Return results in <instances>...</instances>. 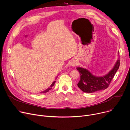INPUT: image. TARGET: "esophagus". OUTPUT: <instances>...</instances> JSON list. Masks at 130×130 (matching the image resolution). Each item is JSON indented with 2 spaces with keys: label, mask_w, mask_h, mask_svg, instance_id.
<instances>
[{
  "label": "esophagus",
  "mask_w": 130,
  "mask_h": 130,
  "mask_svg": "<svg viewBox=\"0 0 130 130\" xmlns=\"http://www.w3.org/2000/svg\"><path fill=\"white\" fill-rule=\"evenodd\" d=\"M71 65L72 66H75L77 65V62L75 61H72L71 62Z\"/></svg>",
  "instance_id": "esophagus-1"
}]
</instances>
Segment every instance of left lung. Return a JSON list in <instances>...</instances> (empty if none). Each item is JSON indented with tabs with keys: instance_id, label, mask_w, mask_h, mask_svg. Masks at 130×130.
I'll list each match as a JSON object with an SVG mask.
<instances>
[{
	"instance_id": "1",
	"label": "left lung",
	"mask_w": 130,
	"mask_h": 130,
	"mask_svg": "<svg viewBox=\"0 0 130 130\" xmlns=\"http://www.w3.org/2000/svg\"><path fill=\"white\" fill-rule=\"evenodd\" d=\"M120 63V60L118 59L113 69L104 76H96L86 69L76 68L81 75L80 80L77 84L78 87L85 93H94L106 89L118 70Z\"/></svg>"
}]
</instances>
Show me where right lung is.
<instances>
[{
	"label": "right lung",
	"mask_w": 130,
	"mask_h": 130,
	"mask_svg": "<svg viewBox=\"0 0 130 130\" xmlns=\"http://www.w3.org/2000/svg\"><path fill=\"white\" fill-rule=\"evenodd\" d=\"M55 82H56V81H55L54 82H53V83L52 84V85H51V86H50V87H49V88H48L47 89H46L45 91L42 92L41 93H47V92H49V90H51V89H52V88H53V87L54 86V84H55Z\"/></svg>",
	"instance_id": "obj_1"
}]
</instances>
